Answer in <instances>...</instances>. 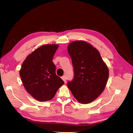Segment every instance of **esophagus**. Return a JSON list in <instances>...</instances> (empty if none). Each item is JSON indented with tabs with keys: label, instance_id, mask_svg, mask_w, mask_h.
<instances>
[{
	"label": "esophagus",
	"instance_id": "esophagus-1",
	"mask_svg": "<svg viewBox=\"0 0 133 133\" xmlns=\"http://www.w3.org/2000/svg\"><path fill=\"white\" fill-rule=\"evenodd\" d=\"M62 79L64 81V82H66V78H65V76H63L62 77Z\"/></svg>",
	"mask_w": 133,
	"mask_h": 133
}]
</instances>
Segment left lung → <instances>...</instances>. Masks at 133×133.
<instances>
[{"mask_svg": "<svg viewBox=\"0 0 133 133\" xmlns=\"http://www.w3.org/2000/svg\"><path fill=\"white\" fill-rule=\"evenodd\" d=\"M68 51L71 58L74 78L68 87L80 103H89L103 91L109 69L96 49L83 41L71 42Z\"/></svg>", "mask_w": 133, "mask_h": 133, "instance_id": "obj_1", "label": "left lung"}]
</instances>
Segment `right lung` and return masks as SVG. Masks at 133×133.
Here are the masks:
<instances>
[{
    "label": "right lung",
    "mask_w": 133,
    "mask_h": 133,
    "mask_svg": "<svg viewBox=\"0 0 133 133\" xmlns=\"http://www.w3.org/2000/svg\"><path fill=\"white\" fill-rule=\"evenodd\" d=\"M58 45L41 46L28 55L19 71L23 84L28 93L40 101H46L54 97L64 81L56 74L52 62Z\"/></svg>",
    "instance_id": "add662e5"
}]
</instances>
